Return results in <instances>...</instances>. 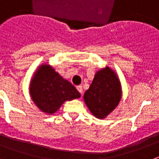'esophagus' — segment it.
<instances>
[{"mask_svg": "<svg viewBox=\"0 0 159 159\" xmlns=\"http://www.w3.org/2000/svg\"><path fill=\"white\" fill-rule=\"evenodd\" d=\"M77 91L81 93V94H82V92H83V90H82V87L81 86V85H79V86H77Z\"/></svg>", "mask_w": 159, "mask_h": 159, "instance_id": "obj_1", "label": "esophagus"}]
</instances>
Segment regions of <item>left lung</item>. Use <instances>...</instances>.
<instances>
[{
  "label": "left lung",
  "instance_id": "obj_1",
  "mask_svg": "<svg viewBox=\"0 0 159 159\" xmlns=\"http://www.w3.org/2000/svg\"><path fill=\"white\" fill-rule=\"evenodd\" d=\"M122 97L121 84L117 75L109 67L97 71L84 102L95 117L105 119L116 108Z\"/></svg>",
  "mask_w": 159,
  "mask_h": 159
}]
</instances>
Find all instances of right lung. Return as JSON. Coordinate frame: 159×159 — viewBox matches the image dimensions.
I'll return each instance as SVG.
<instances>
[{"mask_svg":"<svg viewBox=\"0 0 159 159\" xmlns=\"http://www.w3.org/2000/svg\"><path fill=\"white\" fill-rule=\"evenodd\" d=\"M30 94L41 111L52 115L66 101L81 97L76 87L48 64H42L34 72L30 84Z\"/></svg>","mask_w":159,"mask_h":159,"instance_id":"obj_1","label":"right lung"}]
</instances>
